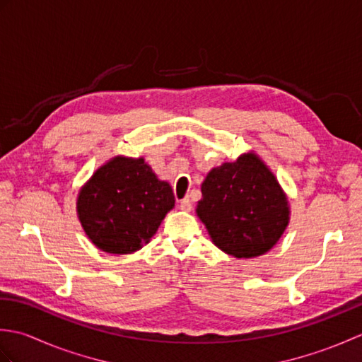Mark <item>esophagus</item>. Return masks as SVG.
Masks as SVG:
<instances>
[{
  "mask_svg": "<svg viewBox=\"0 0 362 362\" xmlns=\"http://www.w3.org/2000/svg\"><path fill=\"white\" fill-rule=\"evenodd\" d=\"M179 209L180 210H183V211H189L191 209H193V205H191V201L188 197H185V199H182V201L179 202Z\"/></svg>",
  "mask_w": 362,
  "mask_h": 362,
  "instance_id": "1",
  "label": "esophagus"
}]
</instances>
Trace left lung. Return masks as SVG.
<instances>
[{
    "mask_svg": "<svg viewBox=\"0 0 362 362\" xmlns=\"http://www.w3.org/2000/svg\"><path fill=\"white\" fill-rule=\"evenodd\" d=\"M196 213L214 245L235 258L271 250L289 222L286 194L253 152L206 174Z\"/></svg>",
    "mask_w": 362,
    "mask_h": 362,
    "instance_id": "obj_1",
    "label": "left lung"
}]
</instances>
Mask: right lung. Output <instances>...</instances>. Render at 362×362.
I'll list each match as a JSON object with an SVG mask.
<instances>
[{"mask_svg": "<svg viewBox=\"0 0 362 362\" xmlns=\"http://www.w3.org/2000/svg\"><path fill=\"white\" fill-rule=\"evenodd\" d=\"M174 202L169 183L158 180L144 158L118 156L96 169L76 209L98 249L124 255L151 241Z\"/></svg>", "mask_w": 362, "mask_h": 362, "instance_id": "obj_1", "label": "right lung"}]
</instances>
